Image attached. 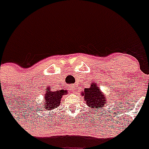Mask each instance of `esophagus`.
I'll list each match as a JSON object with an SVG mask.
<instances>
[{
  "label": "esophagus",
  "mask_w": 149,
  "mask_h": 149,
  "mask_svg": "<svg viewBox=\"0 0 149 149\" xmlns=\"http://www.w3.org/2000/svg\"><path fill=\"white\" fill-rule=\"evenodd\" d=\"M68 87H69V89H70L71 91H74V85H73V84H70V85L68 86Z\"/></svg>",
  "instance_id": "1"
}]
</instances>
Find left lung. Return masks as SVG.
I'll use <instances>...</instances> for the list:
<instances>
[{
	"label": "left lung",
	"instance_id": "left-lung-1",
	"mask_svg": "<svg viewBox=\"0 0 149 149\" xmlns=\"http://www.w3.org/2000/svg\"><path fill=\"white\" fill-rule=\"evenodd\" d=\"M84 96V100L86 104L92 110H97L102 111L105 105H107V102H108V98H106L105 94L102 93L99 87L96 84H92L90 88H85L82 93Z\"/></svg>",
	"mask_w": 149,
	"mask_h": 149
}]
</instances>
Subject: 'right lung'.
<instances>
[{
	"instance_id": "add662e5",
	"label": "right lung",
	"mask_w": 149,
	"mask_h": 149,
	"mask_svg": "<svg viewBox=\"0 0 149 149\" xmlns=\"http://www.w3.org/2000/svg\"><path fill=\"white\" fill-rule=\"evenodd\" d=\"M67 94L66 91H53L47 88L46 93L44 96V101L42 102V107L46 111H50L58 107L60 104L61 98L63 95Z\"/></svg>"
}]
</instances>
